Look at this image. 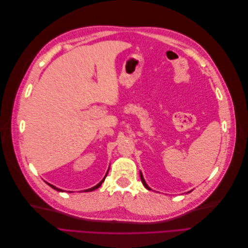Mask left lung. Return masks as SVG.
I'll return each mask as SVG.
<instances>
[{"instance_id": "1", "label": "left lung", "mask_w": 248, "mask_h": 248, "mask_svg": "<svg viewBox=\"0 0 248 248\" xmlns=\"http://www.w3.org/2000/svg\"><path fill=\"white\" fill-rule=\"evenodd\" d=\"M140 180H141V182H142V184H144V186L146 187V188L148 189V190H151V188H150V187L147 185V183H146V181H145V179H144V177H142V174H141V171H140ZM188 192H190V191H188Z\"/></svg>"}]
</instances>
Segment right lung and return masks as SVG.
<instances>
[{"mask_svg":"<svg viewBox=\"0 0 248 248\" xmlns=\"http://www.w3.org/2000/svg\"><path fill=\"white\" fill-rule=\"evenodd\" d=\"M108 171H107L106 176H104V178L101 180V181H100L98 184L95 185V186H93V187H91V188L86 189L85 191H86V192H89V191H93V190H95V189L98 188V187H100V186H101V184L103 183L104 180H106V178H107V176H108ZM46 183H47V182H46ZM47 184H48V185L51 187V188H54V189H56V190H58V191H61V192H63V190H62V189H60V188H58V187H56V186H54V185H51V184H49V183H47ZM69 192H70V191H69Z\"/></svg>","mask_w":248,"mask_h":248,"instance_id":"obj_1","label":"right lung"}]
</instances>
